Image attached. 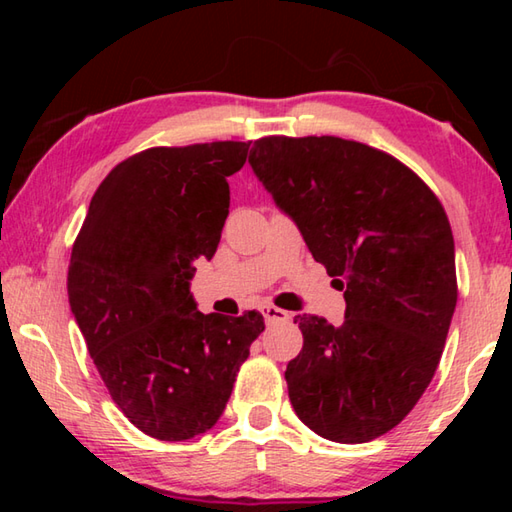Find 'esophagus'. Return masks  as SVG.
Wrapping results in <instances>:
<instances>
[{
	"mask_svg": "<svg viewBox=\"0 0 512 512\" xmlns=\"http://www.w3.org/2000/svg\"><path fill=\"white\" fill-rule=\"evenodd\" d=\"M262 314H264L268 325L284 323V320H289V311H284V309H280V307H273V305H266V307L262 309Z\"/></svg>",
	"mask_w": 512,
	"mask_h": 512,
	"instance_id": "1",
	"label": "esophagus"
}]
</instances>
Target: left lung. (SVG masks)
<instances>
[{
  "label": "left lung",
  "mask_w": 512,
  "mask_h": 512,
  "mask_svg": "<svg viewBox=\"0 0 512 512\" xmlns=\"http://www.w3.org/2000/svg\"><path fill=\"white\" fill-rule=\"evenodd\" d=\"M248 162L345 298L336 327L293 318L305 339L284 372L293 411L334 443L384 436L427 391L456 309L443 205L393 155L332 135L262 137Z\"/></svg>",
  "instance_id": "left-lung-1"
}]
</instances>
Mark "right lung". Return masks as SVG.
Here are the masks:
<instances>
[{
    "instance_id": "obj_1",
    "label": "right lung",
    "mask_w": 512,
    "mask_h": 512,
    "mask_svg": "<svg viewBox=\"0 0 512 512\" xmlns=\"http://www.w3.org/2000/svg\"><path fill=\"white\" fill-rule=\"evenodd\" d=\"M250 142L155 146L99 185L69 259V307L121 413L146 436L189 440L230 400L264 316L201 314L189 293L228 219V176Z\"/></svg>"
}]
</instances>
